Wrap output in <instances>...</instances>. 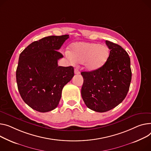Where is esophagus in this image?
I'll return each instance as SVG.
<instances>
[{
    "mask_svg": "<svg viewBox=\"0 0 151 151\" xmlns=\"http://www.w3.org/2000/svg\"><path fill=\"white\" fill-rule=\"evenodd\" d=\"M74 72H75V74H79L80 73V72L79 71V70L77 68H75Z\"/></svg>",
    "mask_w": 151,
    "mask_h": 151,
    "instance_id": "obj_1",
    "label": "esophagus"
}]
</instances>
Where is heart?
I'll list each match as a JSON object with an SVG mask.
<instances>
[{"label": "heart", "mask_w": 151, "mask_h": 151, "mask_svg": "<svg viewBox=\"0 0 151 151\" xmlns=\"http://www.w3.org/2000/svg\"><path fill=\"white\" fill-rule=\"evenodd\" d=\"M66 54L72 63L84 64L88 70L95 71L106 64L109 50L97 43L79 42L70 46V53Z\"/></svg>", "instance_id": "heart-1"}]
</instances>
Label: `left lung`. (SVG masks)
<instances>
[{"instance_id": "left-lung-1", "label": "left lung", "mask_w": 151, "mask_h": 151, "mask_svg": "<svg viewBox=\"0 0 151 151\" xmlns=\"http://www.w3.org/2000/svg\"><path fill=\"white\" fill-rule=\"evenodd\" d=\"M110 53L106 64L98 70L82 72L81 96L86 106L105 112L121 103L129 91L132 79L129 55L121 46L109 41Z\"/></svg>"}]
</instances>
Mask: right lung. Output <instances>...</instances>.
<instances>
[{
  "mask_svg": "<svg viewBox=\"0 0 151 151\" xmlns=\"http://www.w3.org/2000/svg\"><path fill=\"white\" fill-rule=\"evenodd\" d=\"M69 35L50 36L29 44L20 54L16 70L17 88L24 101L40 112L55 109L62 90L74 76L72 66H58V52Z\"/></svg>",
  "mask_w": 151,
  "mask_h": 151,
  "instance_id": "obj_1",
  "label": "right lung"
}]
</instances>
